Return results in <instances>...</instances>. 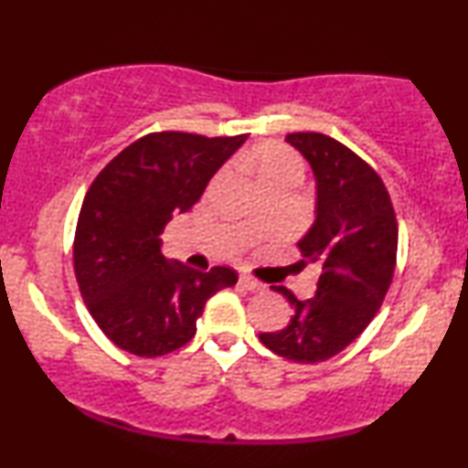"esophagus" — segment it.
Here are the masks:
<instances>
[{
	"label": "esophagus",
	"mask_w": 468,
	"mask_h": 468,
	"mask_svg": "<svg viewBox=\"0 0 468 468\" xmlns=\"http://www.w3.org/2000/svg\"><path fill=\"white\" fill-rule=\"evenodd\" d=\"M239 283L241 288L250 290V292H257V290H264V283L260 282V279L250 277V275H239Z\"/></svg>",
	"instance_id": "34e87169"
}]
</instances>
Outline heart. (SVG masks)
Returning a JSON list of instances; mask_svg holds the SVG:
<instances>
[{
  "label": "heart",
  "instance_id": "heart-1",
  "mask_svg": "<svg viewBox=\"0 0 468 468\" xmlns=\"http://www.w3.org/2000/svg\"><path fill=\"white\" fill-rule=\"evenodd\" d=\"M266 189L282 185H299L303 180V163L292 149L282 143H264L244 155Z\"/></svg>",
  "mask_w": 468,
  "mask_h": 468
}]
</instances>
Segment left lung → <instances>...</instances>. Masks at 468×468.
I'll list each match as a JSON object with an SVG mask.
<instances>
[{"mask_svg":"<svg viewBox=\"0 0 468 468\" xmlns=\"http://www.w3.org/2000/svg\"><path fill=\"white\" fill-rule=\"evenodd\" d=\"M286 141L314 171L316 219L299 241V264H316L321 275L305 302L275 286L292 316L260 341L288 361L321 363L346 350L383 305L394 279L399 222L385 182L350 147L319 132H294Z\"/></svg>","mask_w":468,"mask_h":468,"instance_id":"left-lung-1","label":"left lung"}]
</instances>
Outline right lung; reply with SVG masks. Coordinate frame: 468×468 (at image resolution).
<instances>
[{"mask_svg": "<svg viewBox=\"0 0 468 468\" xmlns=\"http://www.w3.org/2000/svg\"><path fill=\"white\" fill-rule=\"evenodd\" d=\"M249 133L152 132L96 176L74 233V275L103 335L136 356H163L189 343L204 305L235 286L238 272L171 264L160 233L200 200L213 174Z\"/></svg>", "mask_w": 468, "mask_h": 468, "instance_id": "add662e5", "label": "right lung"}]
</instances>
